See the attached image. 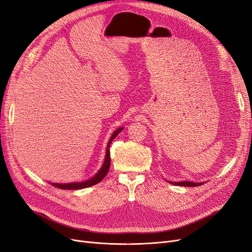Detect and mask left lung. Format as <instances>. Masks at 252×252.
Wrapping results in <instances>:
<instances>
[{"instance_id": "8db88e82", "label": "left lung", "mask_w": 252, "mask_h": 252, "mask_svg": "<svg viewBox=\"0 0 252 252\" xmlns=\"http://www.w3.org/2000/svg\"><path fill=\"white\" fill-rule=\"evenodd\" d=\"M173 185H178V186H186V187H196L202 185L203 183H195V182H190V181H184V182H169Z\"/></svg>"}]
</instances>
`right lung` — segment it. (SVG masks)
<instances>
[{
	"instance_id": "right-lung-1",
	"label": "right lung",
	"mask_w": 252,
	"mask_h": 252,
	"mask_svg": "<svg viewBox=\"0 0 252 252\" xmlns=\"http://www.w3.org/2000/svg\"><path fill=\"white\" fill-rule=\"evenodd\" d=\"M124 128H118L116 131H114L111 135V138L108 142L107 145V149H106V157H105V161L103 166L101 167V169L97 171V173L91 179L87 180V181H84V182H77V183H66V184H59V183H51L52 186H55L57 188L60 189H66V190H75V189H82V188H87L90 186H94L95 184H97L98 182H101L104 178L105 175L108 173L109 171V167H110V151H109V147H110V144L113 141V139H116V136L123 130Z\"/></svg>"
}]
</instances>
